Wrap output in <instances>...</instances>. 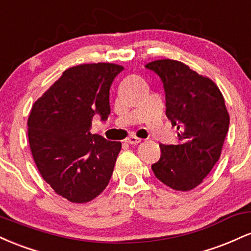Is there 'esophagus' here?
<instances>
[{
  "label": "esophagus",
  "instance_id": "obj_1",
  "mask_svg": "<svg viewBox=\"0 0 251 251\" xmlns=\"http://www.w3.org/2000/svg\"><path fill=\"white\" fill-rule=\"evenodd\" d=\"M125 142L131 144V145H137V144L142 143V139H140V138H138V137H135V135H131V137H128L127 139L125 140Z\"/></svg>",
  "mask_w": 251,
  "mask_h": 251
}]
</instances>
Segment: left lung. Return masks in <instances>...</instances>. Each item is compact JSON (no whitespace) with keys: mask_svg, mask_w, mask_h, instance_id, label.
<instances>
[{"mask_svg":"<svg viewBox=\"0 0 251 251\" xmlns=\"http://www.w3.org/2000/svg\"><path fill=\"white\" fill-rule=\"evenodd\" d=\"M145 67L162 80L166 117L180 131L178 145L160 144L162 155L152 171L171 189L189 191L220 159L230 123L224 98L212 80L179 61L157 60Z\"/></svg>","mask_w":251,"mask_h":251,"instance_id":"1","label":"left lung"}]
</instances>
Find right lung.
<instances>
[{
	"label": "right lung",
	"instance_id": "add662e5",
	"mask_svg": "<svg viewBox=\"0 0 251 251\" xmlns=\"http://www.w3.org/2000/svg\"><path fill=\"white\" fill-rule=\"evenodd\" d=\"M124 67L86 63L68 68L37 99L28 119L34 162L46 183L73 203H86L108 185L122 149L92 134V119L111 113L109 88Z\"/></svg>",
	"mask_w": 251,
	"mask_h": 251
}]
</instances>
